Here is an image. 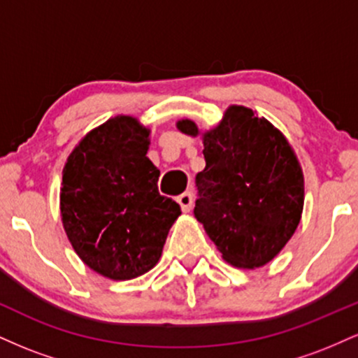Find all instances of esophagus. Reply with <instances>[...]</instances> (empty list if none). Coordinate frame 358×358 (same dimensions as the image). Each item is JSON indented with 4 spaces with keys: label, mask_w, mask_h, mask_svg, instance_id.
<instances>
[{
    "label": "esophagus",
    "mask_w": 358,
    "mask_h": 358,
    "mask_svg": "<svg viewBox=\"0 0 358 358\" xmlns=\"http://www.w3.org/2000/svg\"><path fill=\"white\" fill-rule=\"evenodd\" d=\"M176 202L180 203V207H182V210L185 213L190 212L192 207H193V195H192L190 192H185V193H182V195L178 196V199H176Z\"/></svg>",
    "instance_id": "34e87169"
}]
</instances>
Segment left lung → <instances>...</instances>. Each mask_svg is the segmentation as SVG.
Segmentation results:
<instances>
[{"mask_svg":"<svg viewBox=\"0 0 358 358\" xmlns=\"http://www.w3.org/2000/svg\"><path fill=\"white\" fill-rule=\"evenodd\" d=\"M178 131L202 136L195 217L234 268H262L285 249L305 205V176L293 146L266 117L229 106L212 129L180 119Z\"/></svg>","mask_w":358,"mask_h":358,"instance_id":"1","label":"left lung"}]
</instances>
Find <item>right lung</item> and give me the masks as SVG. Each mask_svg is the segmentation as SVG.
<instances>
[{"label":"right lung","mask_w":358,"mask_h":358,"mask_svg":"<svg viewBox=\"0 0 358 358\" xmlns=\"http://www.w3.org/2000/svg\"><path fill=\"white\" fill-rule=\"evenodd\" d=\"M150 127L119 114L77 143L62 171L60 217L85 266L127 281L158 264L180 205L158 192Z\"/></svg>","instance_id":"1"}]
</instances>
